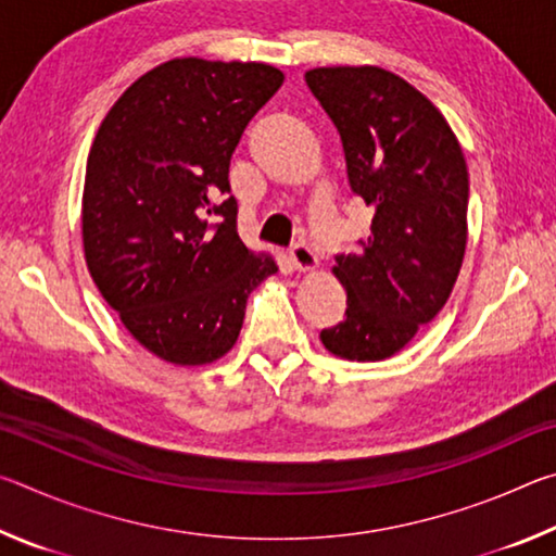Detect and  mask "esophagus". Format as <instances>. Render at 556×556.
Segmentation results:
<instances>
[{
    "label": "esophagus",
    "instance_id": "esophagus-1",
    "mask_svg": "<svg viewBox=\"0 0 556 556\" xmlns=\"http://www.w3.org/2000/svg\"><path fill=\"white\" fill-rule=\"evenodd\" d=\"M289 257H291V262H294V267H296L299 271H312V269L318 267L316 252H314L312 248H308V244H304V242L291 244Z\"/></svg>",
    "mask_w": 556,
    "mask_h": 556
}]
</instances>
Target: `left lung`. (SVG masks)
<instances>
[{
    "instance_id": "8db88e82",
    "label": "left lung",
    "mask_w": 556,
    "mask_h": 556,
    "mask_svg": "<svg viewBox=\"0 0 556 556\" xmlns=\"http://www.w3.org/2000/svg\"><path fill=\"white\" fill-rule=\"evenodd\" d=\"M341 135L348 181L372 205L370 238L336 255L345 318L321 343L348 361H384L444 308L466 252L468 168L444 115L375 65L306 73Z\"/></svg>"
}]
</instances>
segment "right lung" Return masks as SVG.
<instances>
[{"instance_id": "obj_1", "label": "right lung", "mask_w": 556, "mask_h": 556, "mask_svg": "<svg viewBox=\"0 0 556 556\" xmlns=\"http://www.w3.org/2000/svg\"><path fill=\"white\" fill-rule=\"evenodd\" d=\"M285 73L267 63L174 59L122 92L90 147L83 248L90 277L147 351L213 363L238 341L244 304L275 275L248 250L230 156Z\"/></svg>"}]
</instances>
